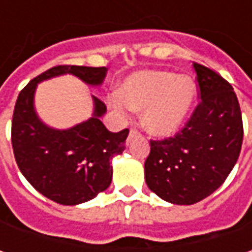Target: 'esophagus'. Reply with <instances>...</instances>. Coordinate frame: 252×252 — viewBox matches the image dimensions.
I'll return each instance as SVG.
<instances>
[{"mask_svg":"<svg viewBox=\"0 0 252 252\" xmlns=\"http://www.w3.org/2000/svg\"><path fill=\"white\" fill-rule=\"evenodd\" d=\"M136 134H139V130L136 129V127H131L130 133H129V139H131L133 136H136Z\"/></svg>","mask_w":252,"mask_h":252,"instance_id":"34e87169","label":"esophagus"}]
</instances>
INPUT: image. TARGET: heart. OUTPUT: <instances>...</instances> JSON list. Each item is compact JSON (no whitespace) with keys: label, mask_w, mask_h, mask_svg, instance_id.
<instances>
[{"label":"heart","mask_w":252,"mask_h":252,"mask_svg":"<svg viewBox=\"0 0 252 252\" xmlns=\"http://www.w3.org/2000/svg\"><path fill=\"white\" fill-rule=\"evenodd\" d=\"M195 84L189 77L167 71H141L127 78L121 95H112L111 106L123 116L127 112L144 111L147 130L168 136L185 122L195 99Z\"/></svg>","instance_id":"1"}]
</instances>
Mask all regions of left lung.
I'll return each mask as SVG.
<instances>
[{
    "label": "left lung",
    "mask_w": 252,
    "mask_h": 252,
    "mask_svg": "<svg viewBox=\"0 0 252 252\" xmlns=\"http://www.w3.org/2000/svg\"><path fill=\"white\" fill-rule=\"evenodd\" d=\"M200 101L175 136L150 140L144 162L147 187L175 205H193L226 181L243 144V118L233 87L193 63Z\"/></svg>",
    "instance_id": "8db88e82"
}]
</instances>
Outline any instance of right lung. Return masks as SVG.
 Instances as JSON below:
<instances>
[{
    "mask_svg": "<svg viewBox=\"0 0 252 252\" xmlns=\"http://www.w3.org/2000/svg\"><path fill=\"white\" fill-rule=\"evenodd\" d=\"M106 71V67L56 65L33 78L18 95L11 129L15 161L28 182L56 203H84L111 185V160L126 149L129 129L108 130L99 119L106 106L96 96L91 119L67 130L47 127L33 109L36 85L67 73L99 85Z\"/></svg>",
    "mask_w": 252,
    "mask_h": 252,
    "instance_id": "obj_1",
    "label": "right lung"
}]
</instances>
